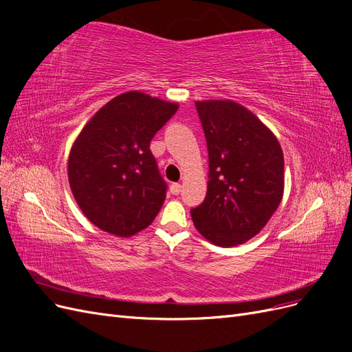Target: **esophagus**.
Here are the masks:
<instances>
[{
	"label": "esophagus",
	"mask_w": 352,
	"mask_h": 352,
	"mask_svg": "<svg viewBox=\"0 0 352 352\" xmlns=\"http://www.w3.org/2000/svg\"><path fill=\"white\" fill-rule=\"evenodd\" d=\"M180 190H182V185H180V184H172V185H170V192H172L173 195L180 194Z\"/></svg>",
	"instance_id": "34e87169"
}]
</instances>
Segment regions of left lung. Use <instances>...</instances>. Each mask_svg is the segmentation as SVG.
Returning <instances> with one entry per match:
<instances>
[{
  "mask_svg": "<svg viewBox=\"0 0 352 352\" xmlns=\"http://www.w3.org/2000/svg\"><path fill=\"white\" fill-rule=\"evenodd\" d=\"M208 148V185L190 210L197 230L219 247L250 241L283 197V153L257 116L229 100L197 101Z\"/></svg>",
  "mask_w": 352,
  "mask_h": 352,
  "instance_id": "8db88e82",
  "label": "left lung"
}]
</instances>
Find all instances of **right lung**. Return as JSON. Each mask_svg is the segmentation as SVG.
<instances>
[{
    "label": "right lung",
    "mask_w": 352,
    "mask_h": 352,
    "mask_svg": "<svg viewBox=\"0 0 352 352\" xmlns=\"http://www.w3.org/2000/svg\"><path fill=\"white\" fill-rule=\"evenodd\" d=\"M177 109L176 102L129 91L101 107L76 138L69 184L83 214L101 230L129 238L158 214L167 185L150 144Z\"/></svg>",
    "instance_id": "1"
}]
</instances>
